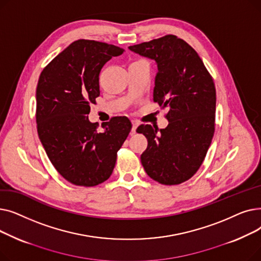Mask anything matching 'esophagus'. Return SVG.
<instances>
[{"instance_id": "1", "label": "esophagus", "mask_w": 261, "mask_h": 261, "mask_svg": "<svg viewBox=\"0 0 261 261\" xmlns=\"http://www.w3.org/2000/svg\"><path fill=\"white\" fill-rule=\"evenodd\" d=\"M138 126H139V122L135 121V120H132V132H135Z\"/></svg>"}]
</instances>
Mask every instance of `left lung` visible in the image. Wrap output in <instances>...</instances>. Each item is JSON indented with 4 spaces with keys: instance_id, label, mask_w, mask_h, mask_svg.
<instances>
[{
    "instance_id": "8db88e82",
    "label": "left lung",
    "mask_w": 261,
    "mask_h": 261,
    "mask_svg": "<svg viewBox=\"0 0 261 261\" xmlns=\"http://www.w3.org/2000/svg\"><path fill=\"white\" fill-rule=\"evenodd\" d=\"M158 64L153 101L168 109L165 129L141 125L148 146L141 155L146 173L163 185L189 180L201 167L215 132L216 88L198 53L183 39L166 35L129 46Z\"/></svg>"
}]
</instances>
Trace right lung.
I'll return each instance as SVG.
<instances>
[{
    "mask_svg": "<svg viewBox=\"0 0 261 261\" xmlns=\"http://www.w3.org/2000/svg\"><path fill=\"white\" fill-rule=\"evenodd\" d=\"M125 49L95 40L74 41L41 72L36 91L39 139L62 177L74 185L93 187L107 181L115 167L117 151L132 123L114 116L90 122V106L99 96V73Z\"/></svg>",
    "mask_w": 261,
    "mask_h": 261,
    "instance_id": "add662e5",
    "label": "right lung"
}]
</instances>
